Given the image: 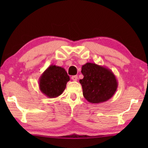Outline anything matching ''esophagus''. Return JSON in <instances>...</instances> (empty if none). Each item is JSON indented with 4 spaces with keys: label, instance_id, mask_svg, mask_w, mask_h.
Instances as JSON below:
<instances>
[{
    "label": "esophagus",
    "instance_id": "1",
    "mask_svg": "<svg viewBox=\"0 0 148 148\" xmlns=\"http://www.w3.org/2000/svg\"><path fill=\"white\" fill-rule=\"evenodd\" d=\"M71 79L73 80V81H76L77 80V79H78V77H77V76H72V77H71Z\"/></svg>",
    "mask_w": 148,
    "mask_h": 148
}]
</instances>
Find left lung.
Wrapping results in <instances>:
<instances>
[{
  "mask_svg": "<svg viewBox=\"0 0 148 148\" xmlns=\"http://www.w3.org/2000/svg\"><path fill=\"white\" fill-rule=\"evenodd\" d=\"M81 69L84 77L79 83L87 101L92 103L104 102L114 95L118 83L111 69L90 62Z\"/></svg>",
  "mask_w": 148,
  "mask_h": 148,
  "instance_id": "obj_1",
  "label": "left lung"
}]
</instances>
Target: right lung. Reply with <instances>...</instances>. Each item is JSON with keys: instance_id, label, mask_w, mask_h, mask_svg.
Returning a JSON list of instances; mask_svg holds the SVG:
<instances>
[{"instance_id": "obj_1", "label": "right lung", "mask_w": 148, "mask_h": 148, "mask_svg": "<svg viewBox=\"0 0 148 148\" xmlns=\"http://www.w3.org/2000/svg\"><path fill=\"white\" fill-rule=\"evenodd\" d=\"M69 80L70 77L64 68L51 65L39 77V89L48 98H56L65 90Z\"/></svg>"}]
</instances>
